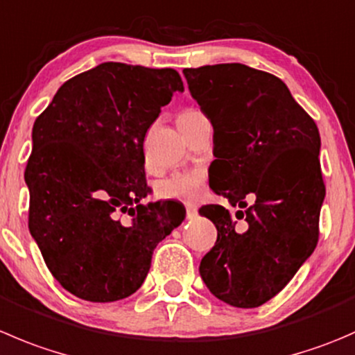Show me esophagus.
Segmentation results:
<instances>
[{
	"label": "esophagus",
	"instance_id": "esophagus-1",
	"mask_svg": "<svg viewBox=\"0 0 355 355\" xmlns=\"http://www.w3.org/2000/svg\"><path fill=\"white\" fill-rule=\"evenodd\" d=\"M196 215H198V208H196V205L187 202V205H185V216H187V220H192Z\"/></svg>",
	"mask_w": 355,
	"mask_h": 355
}]
</instances>
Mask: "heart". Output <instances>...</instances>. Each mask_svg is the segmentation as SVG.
Masks as SVG:
<instances>
[{"instance_id":"obj_1","label":"heart","mask_w":355,"mask_h":355,"mask_svg":"<svg viewBox=\"0 0 355 355\" xmlns=\"http://www.w3.org/2000/svg\"><path fill=\"white\" fill-rule=\"evenodd\" d=\"M201 112L198 109H184L178 112L177 125L178 128H185L191 121L199 118ZM206 173L202 170H191V171H177L171 173L170 177L163 178L157 182L156 194L161 199H178V201H196L201 196L205 189Z\"/></svg>"}]
</instances>
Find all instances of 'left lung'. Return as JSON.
Segmentation results:
<instances>
[{
    "label": "left lung",
    "instance_id": "1",
    "mask_svg": "<svg viewBox=\"0 0 355 355\" xmlns=\"http://www.w3.org/2000/svg\"><path fill=\"white\" fill-rule=\"evenodd\" d=\"M191 95L213 125L209 187L239 205L199 208L216 243L199 274L218 300L239 309L276 297L315 250L324 201L314 119L288 86L244 64L184 69ZM253 197V205L245 199Z\"/></svg>",
    "mask_w": 355,
    "mask_h": 355
}]
</instances>
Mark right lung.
Segmentation results:
<instances>
[{
    "label": "right lung",
    "mask_w": 355,
    "mask_h": 355,
    "mask_svg": "<svg viewBox=\"0 0 355 355\" xmlns=\"http://www.w3.org/2000/svg\"><path fill=\"white\" fill-rule=\"evenodd\" d=\"M175 92H184L175 69L104 62L65 81L34 121L29 230L74 297L104 304L135 293L154 248L185 218L178 202H140L144 139Z\"/></svg>",
    "instance_id": "add662e5"
}]
</instances>
